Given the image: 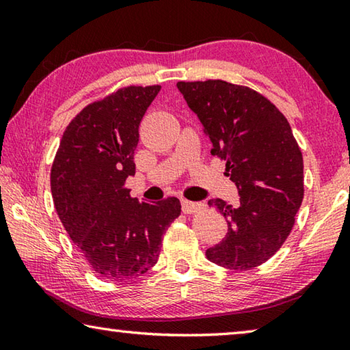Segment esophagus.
Segmentation results:
<instances>
[{"mask_svg":"<svg viewBox=\"0 0 350 350\" xmlns=\"http://www.w3.org/2000/svg\"><path fill=\"white\" fill-rule=\"evenodd\" d=\"M204 205L199 204V202H191V200H187V199H182V211L185 213V215H191V213H196L199 210H202Z\"/></svg>","mask_w":350,"mask_h":350,"instance_id":"1","label":"esophagus"}]
</instances>
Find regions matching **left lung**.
Segmentation results:
<instances>
[{
  "instance_id": "8db88e82",
  "label": "left lung",
  "mask_w": 350,
  "mask_h": 350,
  "mask_svg": "<svg viewBox=\"0 0 350 350\" xmlns=\"http://www.w3.org/2000/svg\"><path fill=\"white\" fill-rule=\"evenodd\" d=\"M177 88L239 194L238 205L208 200L227 219L228 233L206 258L230 270L258 267L287 239L304 198L303 154L292 128L269 98L247 86L206 80Z\"/></svg>"
}]
</instances>
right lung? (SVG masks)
Returning a JSON list of instances; mask_svg holds the SVG:
<instances>
[{"mask_svg": "<svg viewBox=\"0 0 350 350\" xmlns=\"http://www.w3.org/2000/svg\"><path fill=\"white\" fill-rule=\"evenodd\" d=\"M161 86H128L77 114L51 170L57 215L102 280L125 281L157 262L163 233L180 215L177 198L156 204L131 198L139 125Z\"/></svg>", "mask_w": 350, "mask_h": 350, "instance_id": "obj_1", "label": "right lung"}]
</instances>
